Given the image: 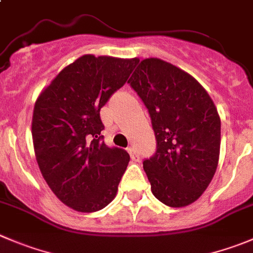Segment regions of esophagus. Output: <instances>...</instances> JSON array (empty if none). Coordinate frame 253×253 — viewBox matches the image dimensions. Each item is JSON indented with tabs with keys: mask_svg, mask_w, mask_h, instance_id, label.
I'll list each match as a JSON object with an SVG mask.
<instances>
[{
	"mask_svg": "<svg viewBox=\"0 0 253 253\" xmlns=\"http://www.w3.org/2000/svg\"><path fill=\"white\" fill-rule=\"evenodd\" d=\"M128 153H129V157H131L132 161H133V162H138L139 161V154H138V152L136 151V148H133V147H129Z\"/></svg>",
	"mask_w": 253,
	"mask_h": 253,
	"instance_id": "34e87169",
	"label": "esophagus"
}]
</instances>
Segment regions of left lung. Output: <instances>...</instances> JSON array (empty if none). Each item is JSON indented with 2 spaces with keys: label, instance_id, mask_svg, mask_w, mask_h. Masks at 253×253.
<instances>
[{
  "label": "left lung",
  "instance_id": "obj_1",
  "mask_svg": "<svg viewBox=\"0 0 253 253\" xmlns=\"http://www.w3.org/2000/svg\"><path fill=\"white\" fill-rule=\"evenodd\" d=\"M128 83L156 134V154L143 161L152 193L167 207L190 205L219 163L221 121L214 101L192 75L158 58L143 59Z\"/></svg>",
  "mask_w": 253,
  "mask_h": 253
}]
</instances>
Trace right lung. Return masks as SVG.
<instances>
[{"mask_svg":"<svg viewBox=\"0 0 253 253\" xmlns=\"http://www.w3.org/2000/svg\"><path fill=\"white\" fill-rule=\"evenodd\" d=\"M137 63L85 54L61 70L34 105L37 163L51 192L75 211H99L116 197L129 154L104 143L100 109Z\"/></svg>","mask_w":253,"mask_h":253,"instance_id":"add662e5","label":"right lung"}]
</instances>
